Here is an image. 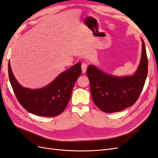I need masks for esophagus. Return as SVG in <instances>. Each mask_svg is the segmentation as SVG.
<instances>
[{
  "label": "esophagus",
  "mask_w": 158,
  "mask_h": 158,
  "mask_svg": "<svg viewBox=\"0 0 158 158\" xmlns=\"http://www.w3.org/2000/svg\"><path fill=\"white\" fill-rule=\"evenodd\" d=\"M87 67H88V64L86 63H83L81 65V68H82V73H85V71L87 70Z\"/></svg>",
  "instance_id": "obj_1"
}]
</instances>
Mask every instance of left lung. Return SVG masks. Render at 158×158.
<instances>
[{
  "mask_svg": "<svg viewBox=\"0 0 158 158\" xmlns=\"http://www.w3.org/2000/svg\"><path fill=\"white\" fill-rule=\"evenodd\" d=\"M92 99L102 111L114 113L133 106L144 88L148 74V57L142 40V58L133 76L116 77L89 65L86 71Z\"/></svg>",
  "mask_w": 158,
  "mask_h": 158,
  "instance_id": "obj_1",
  "label": "left lung"
}]
</instances>
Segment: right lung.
<instances>
[{
	"instance_id": "right-lung-1",
	"label": "right lung",
	"mask_w": 158,
	"mask_h": 158,
	"mask_svg": "<svg viewBox=\"0 0 158 158\" xmlns=\"http://www.w3.org/2000/svg\"><path fill=\"white\" fill-rule=\"evenodd\" d=\"M81 73V63H78L59 74L47 86L31 89L18 84L8 63L9 80L18 101L28 112L41 117H55L64 111Z\"/></svg>"
}]
</instances>
